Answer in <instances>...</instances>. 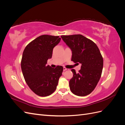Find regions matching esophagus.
Instances as JSON below:
<instances>
[{
  "mask_svg": "<svg viewBox=\"0 0 125 125\" xmlns=\"http://www.w3.org/2000/svg\"><path fill=\"white\" fill-rule=\"evenodd\" d=\"M67 70V69L66 68V67H63V71H66V70Z\"/></svg>",
  "mask_w": 125,
  "mask_h": 125,
  "instance_id": "1",
  "label": "esophagus"
}]
</instances>
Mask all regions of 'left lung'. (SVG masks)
<instances>
[{"mask_svg": "<svg viewBox=\"0 0 125 125\" xmlns=\"http://www.w3.org/2000/svg\"><path fill=\"white\" fill-rule=\"evenodd\" d=\"M61 37L71 50V61L81 64L78 73L71 69L73 75L69 81L71 91L77 96L89 95L97 85L103 69V59L99 49L92 41L81 34Z\"/></svg>", "mask_w": 125, "mask_h": 125, "instance_id": "left-lung-1", "label": "left lung"}]
</instances>
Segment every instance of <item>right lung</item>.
<instances>
[{"label": "right lung", "instance_id": "obj_1", "mask_svg": "<svg viewBox=\"0 0 125 125\" xmlns=\"http://www.w3.org/2000/svg\"><path fill=\"white\" fill-rule=\"evenodd\" d=\"M59 36L43 35L31 42L24 49L21 62L25 81L29 88L40 96L50 95L56 90L63 67L46 66L52 50L60 41Z\"/></svg>", "mask_w": 125, "mask_h": 125}]
</instances>
